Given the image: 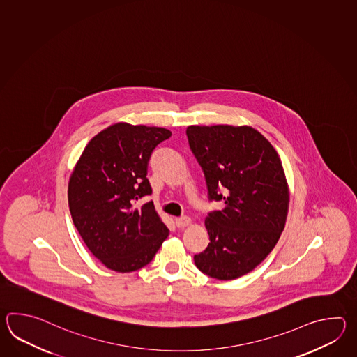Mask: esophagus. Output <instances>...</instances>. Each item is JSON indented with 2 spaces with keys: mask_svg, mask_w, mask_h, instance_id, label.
Segmentation results:
<instances>
[{
  "mask_svg": "<svg viewBox=\"0 0 357 357\" xmlns=\"http://www.w3.org/2000/svg\"><path fill=\"white\" fill-rule=\"evenodd\" d=\"M175 222L177 227H186V226H189L190 223H191V218L185 215V217L176 218Z\"/></svg>",
  "mask_w": 357,
  "mask_h": 357,
  "instance_id": "esophagus-1",
  "label": "esophagus"
}]
</instances>
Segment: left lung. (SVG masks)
Segmentation results:
<instances>
[{
    "instance_id": "left-lung-1",
    "label": "left lung",
    "mask_w": 357,
    "mask_h": 357,
    "mask_svg": "<svg viewBox=\"0 0 357 357\" xmlns=\"http://www.w3.org/2000/svg\"><path fill=\"white\" fill-rule=\"evenodd\" d=\"M186 135L209 199L225 203L205 218L211 243L194 257L195 266L215 280H236L269 255L286 225L289 189L281 158L248 125H191Z\"/></svg>"
}]
</instances>
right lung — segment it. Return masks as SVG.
<instances>
[{
	"instance_id": "obj_1",
	"label": "right lung",
	"mask_w": 357,
	"mask_h": 357,
	"mask_svg": "<svg viewBox=\"0 0 357 357\" xmlns=\"http://www.w3.org/2000/svg\"><path fill=\"white\" fill-rule=\"evenodd\" d=\"M172 135L157 126L117 122L84 148L68 180V208L86 248L108 269L129 273L149 264L167 238L153 202L148 162Z\"/></svg>"
}]
</instances>
